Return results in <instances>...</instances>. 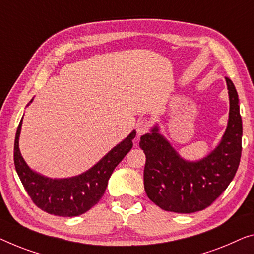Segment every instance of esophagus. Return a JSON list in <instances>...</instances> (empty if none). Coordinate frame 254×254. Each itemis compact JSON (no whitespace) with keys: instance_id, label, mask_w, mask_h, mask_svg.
I'll use <instances>...</instances> for the list:
<instances>
[{"instance_id":"esophagus-1","label":"esophagus","mask_w":254,"mask_h":254,"mask_svg":"<svg viewBox=\"0 0 254 254\" xmlns=\"http://www.w3.org/2000/svg\"><path fill=\"white\" fill-rule=\"evenodd\" d=\"M149 128H150V122L148 120L139 121L137 124V134L140 137V135L147 133Z\"/></svg>"}]
</instances>
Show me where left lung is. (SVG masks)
I'll list each match as a JSON object with an SVG mask.
<instances>
[{
  "label": "left lung",
  "mask_w": 254,
  "mask_h": 254,
  "mask_svg": "<svg viewBox=\"0 0 254 254\" xmlns=\"http://www.w3.org/2000/svg\"><path fill=\"white\" fill-rule=\"evenodd\" d=\"M229 117L215 148L197 161H187L160 132L156 123L141 135L146 155L143 185L148 198L165 211L192 213L210 206L220 196L238 169L242 154V117L234 83L226 77Z\"/></svg>",
  "instance_id": "left-lung-1"
}]
</instances>
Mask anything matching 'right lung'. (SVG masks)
<instances>
[{"instance_id":"right-lung-1","label":"right lung","mask_w":254,"mask_h":254,"mask_svg":"<svg viewBox=\"0 0 254 254\" xmlns=\"http://www.w3.org/2000/svg\"><path fill=\"white\" fill-rule=\"evenodd\" d=\"M33 99L29 101L32 103ZM29 104L27 106H29ZM22 119L14 139L13 160L16 171L29 197L41 210L59 217H76L85 213L99 202L113 171L132 148L133 130L112 148L92 168L69 178H49L34 171L26 163L19 149Z\"/></svg>"}]
</instances>
